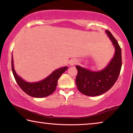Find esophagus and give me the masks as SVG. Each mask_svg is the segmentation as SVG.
Wrapping results in <instances>:
<instances>
[{
    "label": "esophagus",
    "instance_id": "obj_1",
    "mask_svg": "<svg viewBox=\"0 0 133 133\" xmlns=\"http://www.w3.org/2000/svg\"><path fill=\"white\" fill-rule=\"evenodd\" d=\"M76 64H77V61H76L75 60H71L69 62L70 66H74Z\"/></svg>",
    "mask_w": 133,
    "mask_h": 133
}]
</instances>
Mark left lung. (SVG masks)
I'll use <instances>...</instances> for the list:
<instances>
[{"label": "left lung", "instance_id": "1", "mask_svg": "<svg viewBox=\"0 0 133 133\" xmlns=\"http://www.w3.org/2000/svg\"><path fill=\"white\" fill-rule=\"evenodd\" d=\"M112 42L115 53L107 66L99 71H93L80 66H76L77 75L76 83L80 92L88 96H97L110 89L120 75L122 60L121 50L117 41L109 30H105Z\"/></svg>", "mask_w": 133, "mask_h": 133}]
</instances>
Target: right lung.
Masks as SVG:
<instances>
[{"mask_svg":"<svg viewBox=\"0 0 133 133\" xmlns=\"http://www.w3.org/2000/svg\"><path fill=\"white\" fill-rule=\"evenodd\" d=\"M12 68L16 81L24 93L33 97L43 98L50 95L55 91L58 79L68 67L64 66L56 69L43 80L36 82H26L17 75L14 68L12 55Z\"/></svg>","mask_w":133,"mask_h":133,"instance_id":"right-lung-1","label":"right lung"}]
</instances>
